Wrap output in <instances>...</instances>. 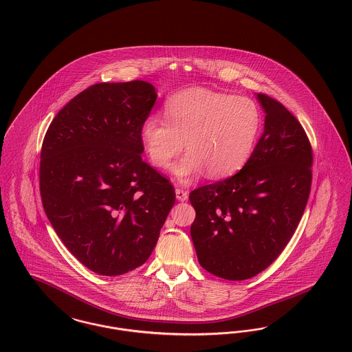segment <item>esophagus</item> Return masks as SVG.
I'll use <instances>...</instances> for the list:
<instances>
[{"instance_id": "1", "label": "esophagus", "mask_w": 352, "mask_h": 352, "mask_svg": "<svg viewBox=\"0 0 352 352\" xmlns=\"http://www.w3.org/2000/svg\"><path fill=\"white\" fill-rule=\"evenodd\" d=\"M175 195H177V199L179 201H184V200L188 199V192L186 190H183V188H179V187L175 188Z\"/></svg>"}]
</instances>
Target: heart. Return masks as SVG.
Instances as JSON below:
<instances>
[{
	"label": "heart",
	"mask_w": 352,
	"mask_h": 352,
	"mask_svg": "<svg viewBox=\"0 0 352 352\" xmlns=\"http://www.w3.org/2000/svg\"><path fill=\"white\" fill-rule=\"evenodd\" d=\"M165 120L148 117L140 138L152 165L168 168L183 148L187 155L174 166L183 183L206 170L223 178L242 168L260 130L261 116L248 97H232L206 88H191L169 97Z\"/></svg>",
	"instance_id": "1"
}]
</instances>
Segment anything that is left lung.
Instances as JSON below:
<instances>
[{"label": "left lung", "mask_w": 352, "mask_h": 352, "mask_svg": "<svg viewBox=\"0 0 352 352\" xmlns=\"http://www.w3.org/2000/svg\"><path fill=\"white\" fill-rule=\"evenodd\" d=\"M257 98L265 126L245 165L190 192L197 260L206 272L229 280L255 277L282 254L312 184L314 152L303 126L273 97Z\"/></svg>", "instance_id": "1"}]
</instances>
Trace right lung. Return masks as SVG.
I'll return each mask as SVG.
<instances>
[{"instance_id":"obj_1","label":"right lung","mask_w":352,"mask_h":352,"mask_svg":"<svg viewBox=\"0 0 352 352\" xmlns=\"http://www.w3.org/2000/svg\"><path fill=\"white\" fill-rule=\"evenodd\" d=\"M144 80L91 85L49 124L40 195L53 229L89 270L121 276L143 265L175 203L168 178L142 153L156 101Z\"/></svg>"}]
</instances>
